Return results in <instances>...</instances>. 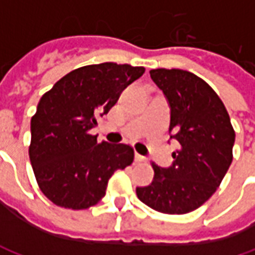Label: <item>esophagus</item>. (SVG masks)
Listing matches in <instances>:
<instances>
[{
  "instance_id": "1",
  "label": "esophagus",
  "mask_w": 255,
  "mask_h": 255,
  "mask_svg": "<svg viewBox=\"0 0 255 255\" xmlns=\"http://www.w3.org/2000/svg\"><path fill=\"white\" fill-rule=\"evenodd\" d=\"M135 162H138V164H140V162H146V158H144L143 155L135 154Z\"/></svg>"
}]
</instances>
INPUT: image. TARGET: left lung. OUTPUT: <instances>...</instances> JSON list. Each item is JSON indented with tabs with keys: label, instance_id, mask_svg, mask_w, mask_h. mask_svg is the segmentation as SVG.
<instances>
[{
	"label": "left lung",
	"instance_id": "left-lung-1",
	"mask_svg": "<svg viewBox=\"0 0 255 255\" xmlns=\"http://www.w3.org/2000/svg\"><path fill=\"white\" fill-rule=\"evenodd\" d=\"M150 76L171 108V139L180 149L169 168L153 165L154 177L136 188L149 208L184 214L213 195L232 162L235 131L223 101L205 80L183 69H151Z\"/></svg>",
	"mask_w": 255,
	"mask_h": 255
}]
</instances>
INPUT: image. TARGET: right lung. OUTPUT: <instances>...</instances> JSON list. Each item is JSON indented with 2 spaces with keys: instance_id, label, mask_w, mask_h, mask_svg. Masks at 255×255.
<instances>
[{
  "instance_id": "1",
  "label": "right lung",
  "mask_w": 255,
  "mask_h": 255,
  "mask_svg": "<svg viewBox=\"0 0 255 255\" xmlns=\"http://www.w3.org/2000/svg\"><path fill=\"white\" fill-rule=\"evenodd\" d=\"M143 67L102 63L73 69L42 95L31 119L28 154L36 183L54 205L89 209L105 197L117 169L133 161L124 143L97 142L90 129L117 102Z\"/></svg>"
}]
</instances>
